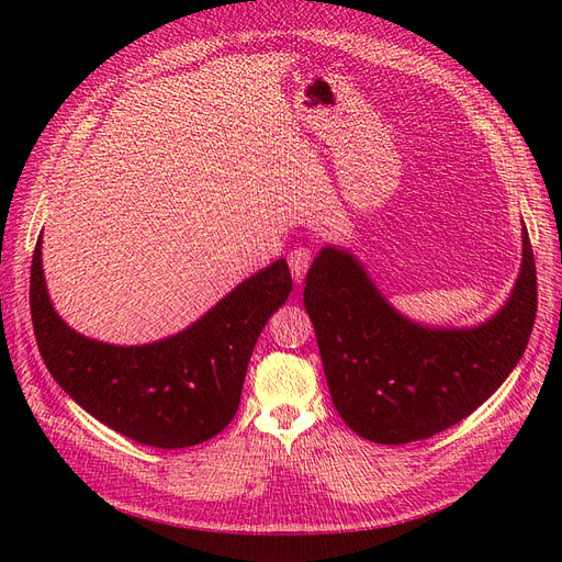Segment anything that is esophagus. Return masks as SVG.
Here are the masks:
<instances>
[{
    "instance_id": "34e87169",
    "label": "esophagus",
    "mask_w": 562,
    "mask_h": 562,
    "mask_svg": "<svg viewBox=\"0 0 562 562\" xmlns=\"http://www.w3.org/2000/svg\"><path fill=\"white\" fill-rule=\"evenodd\" d=\"M314 260V250L310 246H295L291 252H288V265H291L293 271V279L300 283L307 274V269Z\"/></svg>"
}]
</instances>
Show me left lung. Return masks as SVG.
Segmentation results:
<instances>
[{"label": "left lung", "mask_w": 562, "mask_h": 562, "mask_svg": "<svg viewBox=\"0 0 562 562\" xmlns=\"http://www.w3.org/2000/svg\"><path fill=\"white\" fill-rule=\"evenodd\" d=\"M304 283L337 413L356 434L384 446L446 431L483 405L520 361L537 316L527 229L514 293L479 328L431 330L403 318L361 265L335 248L318 252Z\"/></svg>", "instance_id": "left-lung-1"}]
</instances>
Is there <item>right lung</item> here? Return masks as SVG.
<instances>
[{
    "label": "right lung",
    "mask_w": 562,
    "mask_h": 562,
    "mask_svg": "<svg viewBox=\"0 0 562 562\" xmlns=\"http://www.w3.org/2000/svg\"><path fill=\"white\" fill-rule=\"evenodd\" d=\"M291 291V269L277 260L187 330L155 345L114 347L77 335L50 307L42 239L30 267L32 326L50 375L105 427L166 450L203 443L232 422L252 347Z\"/></svg>",
    "instance_id": "right-lung-1"
}]
</instances>
